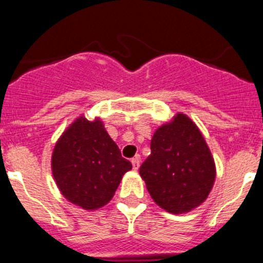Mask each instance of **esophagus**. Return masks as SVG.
<instances>
[{"instance_id": "1", "label": "esophagus", "mask_w": 263, "mask_h": 263, "mask_svg": "<svg viewBox=\"0 0 263 263\" xmlns=\"http://www.w3.org/2000/svg\"><path fill=\"white\" fill-rule=\"evenodd\" d=\"M131 163H132V168H134L135 171H137V169H139V166H140V158H139V156H136V158L132 159Z\"/></svg>"}]
</instances>
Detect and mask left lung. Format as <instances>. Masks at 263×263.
Returning <instances> with one entry per match:
<instances>
[{"mask_svg":"<svg viewBox=\"0 0 263 263\" xmlns=\"http://www.w3.org/2000/svg\"><path fill=\"white\" fill-rule=\"evenodd\" d=\"M151 154L140 176L156 205L171 214H183L208 198L216 169L202 134L183 113L159 127L151 139Z\"/></svg>","mask_w":263,"mask_h":263,"instance_id":"obj_1","label":"left lung"}]
</instances>
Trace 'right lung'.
<instances>
[{
	"label": "right lung",
	"instance_id": "add662e5",
	"mask_svg": "<svg viewBox=\"0 0 263 263\" xmlns=\"http://www.w3.org/2000/svg\"><path fill=\"white\" fill-rule=\"evenodd\" d=\"M131 169L99 118L90 122L79 117L52 154V173L61 193L84 210L107 205Z\"/></svg>",
	"mask_w": 263,
	"mask_h": 263
}]
</instances>
